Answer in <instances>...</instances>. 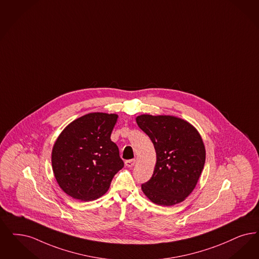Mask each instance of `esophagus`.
Masks as SVG:
<instances>
[{
    "mask_svg": "<svg viewBox=\"0 0 259 259\" xmlns=\"http://www.w3.org/2000/svg\"><path fill=\"white\" fill-rule=\"evenodd\" d=\"M135 163H136V161H135L134 159L125 161V165H126V166H128V167H132V166H134Z\"/></svg>",
    "mask_w": 259,
    "mask_h": 259,
    "instance_id": "1",
    "label": "esophagus"
}]
</instances>
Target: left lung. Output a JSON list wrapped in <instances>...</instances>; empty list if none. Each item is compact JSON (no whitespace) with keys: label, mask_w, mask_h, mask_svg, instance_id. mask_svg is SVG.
<instances>
[{"label":"left lung","mask_w":259,"mask_h":259,"mask_svg":"<svg viewBox=\"0 0 259 259\" xmlns=\"http://www.w3.org/2000/svg\"><path fill=\"white\" fill-rule=\"evenodd\" d=\"M137 124L154 145L152 177L142 185L146 197L158 205L183 201L195 189L205 163V147L197 129L172 115L142 114Z\"/></svg>","instance_id":"left-lung-1"}]
</instances>
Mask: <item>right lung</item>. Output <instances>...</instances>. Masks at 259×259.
<instances>
[{
    "mask_svg": "<svg viewBox=\"0 0 259 259\" xmlns=\"http://www.w3.org/2000/svg\"><path fill=\"white\" fill-rule=\"evenodd\" d=\"M117 114L91 113L75 119L58 137L52 150L55 178L68 196L81 201L102 197L124 163L111 134Z\"/></svg>",
    "mask_w": 259,
    "mask_h": 259,
    "instance_id": "add662e5",
    "label": "right lung"
}]
</instances>
